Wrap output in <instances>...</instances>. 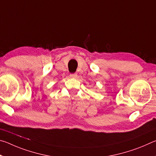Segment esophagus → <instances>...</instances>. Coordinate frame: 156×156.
Listing matches in <instances>:
<instances>
[{
	"instance_id": "1",
	"label": "esophagus",
	"mask_w": 156,
	"mask_h": 156,
	"mask_svg": "<svg viewBox=\"0 0 156 156\" xmlns=\"http://www.w3.org/2000/svg\"><path fill=\"white\" fill-rule=\"evenodd\" d=\"M69 76L71 78H76L77 77V73H70Z\"/></svg>"
}]
</instances>
